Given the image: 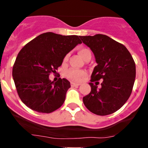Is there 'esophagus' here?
I'll return each mask as SVG.
<instances>
[{"label":"esophagus","instance_id":"obj_1","mask_svg":"<svg viewBox=\"0 0 148 148\" xmlns=\"http://www.w3.org/2000/svg\"><path fill=\"white\" fill-rule=\"evenodd\" d=\"M71 86L72 87H74V86H80V84L79 83H74V82H71Z\"/></svg>","mask_w":148,"mask_h":148}]
</instances>
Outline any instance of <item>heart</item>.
<instances>
[{
  "instance_id": "b5f03b06",
  "label": "heart",
  "mask_w": 148,
  "mask_h": 148,
  "mask_svg": "<svg viewBox=\"0 0 148 148\" xmlns=\"http://www.w3.org/2000/svg\"><path fill=\"white\" fill-rule=\"evenodd\" d=\"M78 53H79V55L84 60H86V58H88V57H91L92 56L90 51L86 48L79 49V50H78ZM67 58H68V55H67L64 57V60H67ZM85 74H86V73H85L84 71L77 70V69H69V70H68L66 72V76H67V77L69 78V79L72 80V81H79V80H81V79L83 76H85Z\"/></svg>"
}]
</instances>
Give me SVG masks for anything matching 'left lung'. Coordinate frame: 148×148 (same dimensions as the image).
I'll use <instances>...</instances> for the list:
<instances>
[{
	"label": "left lung",
	"instance_id": "obj_1",
	"mask_svg": "<svg viewBox=\"0 0 148 148\" xmlns=\"http://www.w3.org/2000/svg\"><path fill=\"white\" fill-rule=\"evenodd\" d=\"M79 37L91 49L97 64L89 83L90 92L83 98L84 105L98 115L115 113L132 93L136 78L133 58L125 46L107 35L97 34ZM99 79L103 81L102 87L98 88L97 81Z\"/></svg>",
	"mask_w": 148,
	"mask_h": 148
}]
</instances>
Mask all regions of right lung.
I'll use <instances>...</instances> for the list:
<instances>
[{
	"mask_svg": "<svg viewBox=\"0 0 148 148\" xmlns=\"http://www.w3.org/2000/svg\"><path fill=\"white\" fill-rule=\"evenodd\" d=\"M82 42L77 35H61L51 32L41 34L28 42L18 53L12 76L20 99L28 108L49 113L63 104L70 82L49 79L56 72L64 58Z\"/></svg>",
	"mask_w": 148,
	"mask_h": 148,
	"instance_id": "add662e5",
	"label": "right lung"
}]
</instances>
